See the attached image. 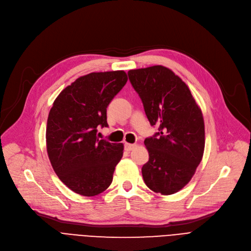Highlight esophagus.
<instances>
[{
	"label": "esophagus",
	"instance_id": "esophagus-1",
	"mask_svg": "<svg viewBox=\"0 0 251 251\" xmlns=\"http://www.w3.org/2000/svg\"><path fill=\"white\" fill-rule=\"evenodd\" d=\"M124 146H125V149H126L127 151H131V150H133L137 145H136V144H131V143H125Z\"/></svg>",
	"mask_w": 251,
	"mask_h": 251
}]
</instances>
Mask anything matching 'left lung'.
Here are the masks:
<instances>
[{"mask_svg": "<svg viewBox=\"0 0 251 251\" xmlns=\"http://www.w3.org/2000/svg\"><path fill=\"white\" fill-rule=\"evenodd\" d=\"M129 80L142 100L150 124L159 132L146 138L149 160L142 167L148 188L170 195L193 177L205 146L204 120L188 86L161 65L128 72Z\"/></svg>", "mask_w": 251, "mask_h": 251, "instance_id": "obj_1", "label": "left lung"}]
</instances>
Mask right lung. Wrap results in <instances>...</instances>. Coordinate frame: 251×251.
Wrapping results in <instances>:
<instances>
[{
	"mask_svg": "<svg viewBox=\"0 0 251 251\" xmlns=\"http://www.w3.org/2000/svg\"><path fill=\"white\" fill-rule=\"evenodd\" d=\"M127 80L122 70L90 73L67 86L53 103L47 152L59 179L75 193L95 196L112 183L124 145L100 140L97 128L108 126L107 107Z\"/></svg>",
	"mask_w": 251,
	"mask_h": 251,
	"instance_id": "right-lung-1",
	"label": "right lung"
}]
</instances>
